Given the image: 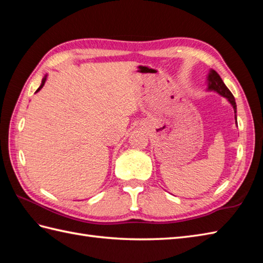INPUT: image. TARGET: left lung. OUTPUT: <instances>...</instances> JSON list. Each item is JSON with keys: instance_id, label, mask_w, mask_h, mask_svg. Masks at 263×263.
<instances>
[{"instance_id": "obj_1", "label": "left lung", "mask_w": 263, "mask_h": 263, "mask_svg": "<svg viewBox=\"0 0 263 263\" xmlns=\"http://www.w3.org/2000/svg\"><path fill=\"white\" fill-rule=\"evenodd\" d=\"M208 90L216 91L220 95V96L225 97L228 102L231 103L234 108V113H235V120H236V103L235 98H234L233 93L230 91V89L226 87L224 81L221 80L220 76L217 73L215 70H210L208 74Z\"/></svg>"}]
</instances>
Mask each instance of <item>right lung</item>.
I'll list each match as a JSON object with an SVG mask.
<instances>
[{
    "label": "right lung",
    "instance_id": "obj_1",
    "mask_svg": "<svg viewBox=\"0 0 263 263\" xmlns=\"http://www.w3.org/2000/svg\"><path fill=\"white\" fill-rule=\"evenodd\" d=\"M46 78H47V76H45V77H44L43 78V80H42V85L41 86H39V88L37 89V90H36V92H38L39 90H41V89L44 87V85H45V81H46Z\"/></svg>",
    "mask_w": 263,
    "mask_h": 263
}]
</instances>
